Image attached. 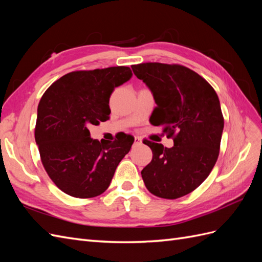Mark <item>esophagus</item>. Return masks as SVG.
<instances>
[{"label": "esophagus", "instance_id": "obj_1", "mask_svg": "<svg viewBox=\"0 0 262 262\" xmlns=\"http://www.w3.org/2000/svg\"><path fill=\"white\" fill-rule=\"evenodd\" d=\"M142 143V140H141V138H139V137H134V144L136 145H139V144H141Z\"/></svg>", "mask_w": 262, "mask_h": 262}]
</instances>
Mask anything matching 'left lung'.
<instances>
[{"instance_id": "8db88e82", "label": "left lung", "mask_w": 262, "mask_h": 262, "mask_svg": "<svg viewBox=\"0 0 262 262\" xmlns=\"http://www.w3.org/2000/svg\"><path fill=\"white\" fill-rule=\"evenodd\" d=\"M131 68L154 95L152 124L163 125L173 140L170 148L145 140L153 158L142 178L150 193L178 199L199 187L217 161L224 128L217 94L184 66L147 62Z\"/></svg>"}]
</instances>
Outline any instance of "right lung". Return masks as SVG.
<instances>
[{"label":"right lung","mask_w":262,"mask_h":262,"mask_svg":"<svg viewBox=\"0 0 262 262\" xmlns=\"http://www.w3.org/2000/svg\"><path fill=\"white\" fill-rule=\"evenodd\" d=\"M128 67L70 72L50 85L39 101L35 140L50 179L80 199L105 192L117 166L134 142L130 134L112 141L91 138L89 126L109 119V98L129 81Z\"/></svg>","instance_id":"right-lung-1"}]
</instances>
